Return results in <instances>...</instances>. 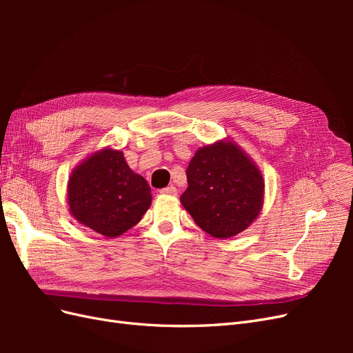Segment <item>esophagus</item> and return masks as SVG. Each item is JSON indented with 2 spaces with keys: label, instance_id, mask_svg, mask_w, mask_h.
<instances>
[{
  "label": "esophagus",
  "instance_id": "obj_1",
  "mask_svg": "<svg viewBox=\"0 0 353 353\" xmlns=\"http://www.w3.org/2000/svg\"><path fill=\"white\" fill-rule=\"evenodd\" d=\"M160 193H162V194H169V196H176L178 190L174 185H170V187H166L163 190H160Z\"/></svg>",
  "mask_w": 353,
  "mask_h": 353
}]
</instances>
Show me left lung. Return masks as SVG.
I'll list each match as a JSON object with an SVG mask.
<instances>
[{
    "mask_svg": "<svg viewBox=\"0 0 353 353\" xmlns=\"http://www.w3.org/2000/svg\"><path fill=\"white\" fill-rule=\"evenodd\" d=\"M185 174L188 188L181 203L212 237L236 236L259 215L263 179L236 144L221 141L199 148Z\"/></svg>",
    "mask_w": 353,
    "mask_h": 353,
    "instance_id": "left-lung-1",
    "label": "left lung"
}]
</instances>
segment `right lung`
Segmentation results:
<instances>
[{
    "label": "right lung",
    "instance_id": "add662e5",
    "mask_svg": "<svg viewBox=\"0 0 353 353\" xmlns=\"http://www.w3.org/2000/svg\"><path fill=\"white\" fill-rule=\"evenodd\" d=\"M68 201L83 225L117 237L141 221L152 205V190L132 172L122 152L103 150L73 170Z\"/></svg>",
    "mask_w": 353,
    "mask_h": 353
}]
</instances>
